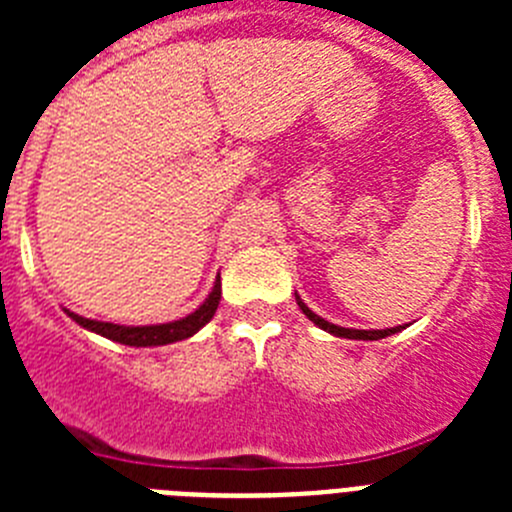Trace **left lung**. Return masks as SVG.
<instances>
[{
    "label": "left lung",
    "mask_w": 512,
    "mask_h": 512,
    "mask_svg": "<svg viewBox=\"0 0 512 512\" xmlns=\"http://www.w3.org/2000/svg\"><path fill=\"white\" fill-rule=\"evenodd\" d=\"M297 305H300V310L305 312L307 318L312 320V323L318 325V328L328 330V333H333V336L338 338H351V341H379V338H387L392 336V333H400L405 325H397V328H384V330H359V328H341V325H333L328 323V320H323L320 315H315V312L310 310V307L305 305V302L300 300V295H297Z\"/></svg>",
    "instance_id": "left-lung-1"
}]
</instances>
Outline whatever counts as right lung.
Wrapping results in <instances>:
<instances>
[{"instance_id":"obj_1","label":"right lung","mask_w":512,"mask_h":512,"mask_svg":"<svg viewBox=\"0 0 512 512\" xmlns=\"http://www.w3.org/2000/svg\"><path fill=\"white\" fill-rule=\"evenodd\" d=\"M220 274H217L215 284H212V292L205 297L200 307L194 312H189L187 318L171 320V323H158V325H117L107 323V320H92L84 318V315H76V312L66 310L71 320L81 325V328L92 330L97 336L110 338V341L122 343V346H135V348H151V346H166V343L184 341V338H192L197 330L205 328L207 323L215 315L217 305H220Z\"/></svg>"}]
</instances>
